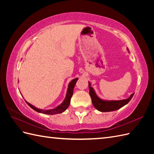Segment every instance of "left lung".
I'll use <instances>...</instances> for the list:
<instances>
[{
  "mask_svg": "<svg viewBox=\"0 0 154 154\" xmlns=\"http://www.w3.org/2000/svg\"><path fill=\"white\" fill-rule=\"evenodd\" d=\"M89 94L92 100V103L94 108L100 112H110L120 109L126 104L129 103L131 100L134 94H132L130 97L127 99L120 100H104L99 99L94 92L93 87H91V83L89 82Z\"/></svg>",
  "mask_w": 154,
  "mask_h": 154,
  "instance_id": "obj_1",
  "label": "left lung"
}]
</instances>
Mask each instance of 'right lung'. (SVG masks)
I'll return each instance as SVG.
<instances>
[{
  "mask_svg": "<svg viewBox=\"0 0 154 154\" xmlns=\"http://www.w3.org/2000/svg\"><path fill=\"white\" fill-rule=\"evenodd\" d=\"M77 80H78V78H76V79H74L73 80H72L71 82L69 83L66 97H65V99L63 100V102L60 105H59L58 106L55 108V109H54L45 110H41V109H37V108H35L33 105H32L31 104L26 102V103L32 108V109H34V110H35L38 112L43 113V114H51V115H53V114H60V113L63 112L67 109L69 105L71 97L73 94V89L75 87V84H76V83H77Z\"/></svg>",
  "mask_w": 154,
  "mask_h": 154,
  "instance_id": "add662e5",
  "label": "right lung"
}]
</instances>
